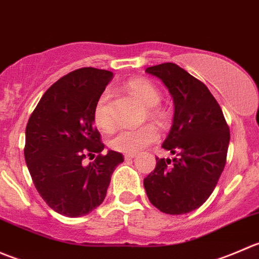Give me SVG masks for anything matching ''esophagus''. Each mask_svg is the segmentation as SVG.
Returning a JSON list of instances; mask_svg holds the SVG:
<instances>
[{
	"instance_id": "esophagus-1",
	"label": "esophagus",
	"mask_w": 259,
	"mask_h": 259,
	"mask_svg": "<svg viewBox=\"0 0 259 259\" xmlns=\"http://www.w3.org/2000/svg\"><path fill=\"white\" fill-rule=\"evenodd\" d=\"M135 156H137V153H127V154H125L124 158H125V160H130V159H134Z\"/></svg>"
}]
</instances>
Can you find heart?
Instances as JSON below:
<instances>
[{"mask_svg":"<svg viewBox=\"0 0 259 259\" xmlns=\"http://www.w3.org/2000/svg\"><path fill=\"white\" fill-rule=\"evenodd\" d=\"M127 90L139 100L143 105L149 108V116L153 119H161L163 111L158 108H154L160 101V91L158 90L153 82L145 79H134L127 82ZM109 94L103 93L99 96L95 106H94V122L99 129L108 132L113 126V119L109 113L108 108ZM159 138L158 130L153 125H144V126L132 129V127H124L114 133L109 139V145L114 150L121 151V153H135L142 150L143 148L153 144Z\"/></svg>","mask_w":259,"mask_h":259,"instance_id":"b5f03b06","label":"heart"}]
</instances>
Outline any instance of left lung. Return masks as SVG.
<instances>
[{"label":"left lung","mask_w":259,"mask_h":259,"mask_svg":"<svg viewBox=\"0 0 259 259\" xmlns=\"http://www.w3.org/2000/svg\"><path fill=\"white\" fill-rule=\"evenodd\" d=\"M163 81L174 101L173 125L163 148L176 158H156L155 169L144 179L154 207L166 214H185L199 208L213 193L223 171L229 127L207 86L173 62L145 70Z\"/></svg>","instance_id":"obj_1"}]
</instances>
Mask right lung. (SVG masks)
<instances>
[{
	"label": "right lung",
	"mask_w": 259,
	"mask_h": 259,
	"mask_svg": "<svg viewBox=\"0 0 259 259\" xmlns=\"http://www.w3.org/2000/svg\"><path fill=\"white\" fill-rule=\"evenodd\" d=\"M113 72L82 67L48 89L26 126L25 160L33 184L51 209L62 215H86L104 202L122 154L109 150L94 126V106ZM99 155L89 166L82 160Z\"/></svg>",
	"instance_id": "add662e5"
}]
</instances>
